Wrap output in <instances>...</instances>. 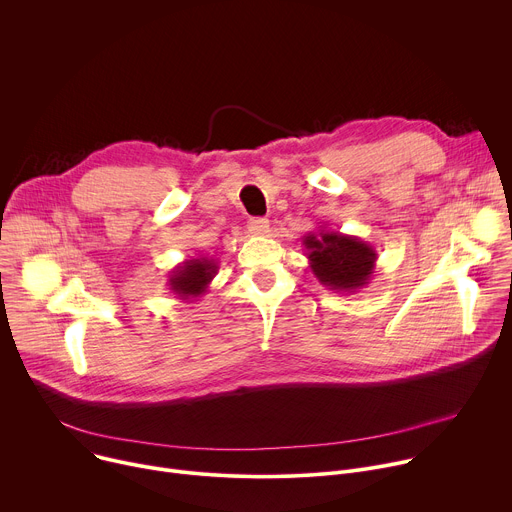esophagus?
Instances as JSON below:
<instances>
[{"label": "esophagus", "mask_w": 512, "mask_h": 512, "mask_svg": "<svg viewBox=\"0 0 512 512\" xmlns=\"http://www.w3.org/2000/svg\"><path fill=\"white\" fill-rule=\"evenodd\" d=\"M249 231L253 235L263 237V235L269 233V221H267V218H251V221H249Z\"/></svg>", "instance_id": "esophagus-1"}]
</instances>
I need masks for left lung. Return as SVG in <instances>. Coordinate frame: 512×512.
<instances>
[{
	"mask_svg": "<svg viewBox=\"0 0 512 512\" xmlns=\"http://www.w3.org/2000/svg\"><path fill=\"white\" fill-rule=\"evenodd\" d=\"M304 247L312 273L328 289L354 294L375 273V247L354 235L320 229L304 237Z\"/></svg>",
	"mask_w": 512,
	"mask_h": 512,
	"instance_id": "8db88e82",
	"label": "left lung"
}]
</instances>
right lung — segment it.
I'll use <instances>...</instances> for the list:
<instances>
[{"instance_id": "right-lung-1", "label": "right lung", "mask_w": 512, "mask_h": 512, "mask_svg": "<svg viewBox=\"0 0 512 512\" xmlns=\"http://www.w3.org/2000/svg\"><path fill=\"white\" fill-rule=\"evenodd\" d=\"M218 273V261L212 257H192L182 261L170 271L168 285L172 294L180 300H192L206 294L214 275Z\"/></svg>"}]
</instances>
